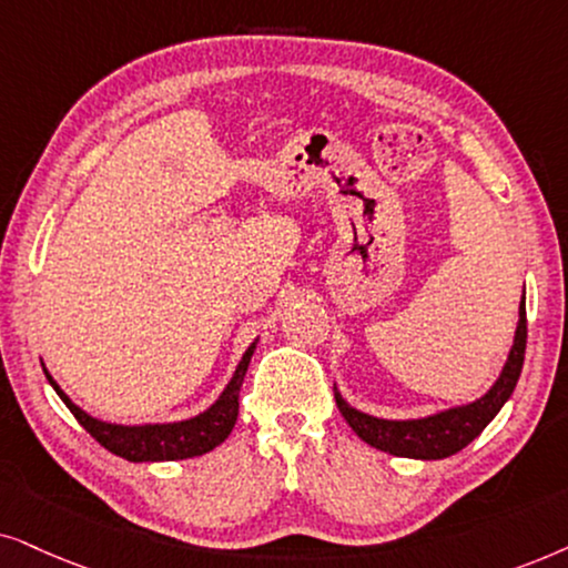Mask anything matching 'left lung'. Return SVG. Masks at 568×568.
Instances as JSON below:
<instances>
[{
    "instance_id": "left-lung-1",
    "label": "left lung",
    "mask_w": 568,
    "mask_h": 568,
    "mask_svg": "<svg viewBox=\"0 0 568 568\" xmlns=\"http://www.w3.org/2000/svg\"><path fill=\"white\" fill-rule=\"evenodd\" d=\"M525 347H527V312H525V296L519 304V322L517 332H514V345L506 358L501 374L494 387L486 395L475 399V403L449 407V410L426 415V418L413 420H387L376 418V415L355 410L347 405L343 395L335 387V403L343 413L355 434L372 447L389 452L395 457H413V459H444L457 455L465 449L480 430L496 418L506 399L511 397L514 387H517L521 363H525Z\"/></svg>"
}]
</instances>
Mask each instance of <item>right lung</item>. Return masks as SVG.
Segmentation results:
<instances>
[{
	"instance_id": "1",
	"label": "right lung",
	"mask_w": 568,
	"mask_h": 568,
	"mask_svg": "<svg viewBox=\"0 0 568 568\" xmlns=\"http://www.w3.org/2000/svg\"><path fill=\"white\" fill-rule=\"evenodd\" d=\"M256 339L241 355L236 372H233L229 387L221 392V397L207 407L205 413L194 415V418L176 420V423H145V426H121V423H105L88 415L82 407L72 403L64 395L62 387L51 379V374L43 368L47 379L62 403L70 407V413L78 418L82 428L95 438L101 447L111 455L130 459V463H171V459H189L200 457L205 452L215 449L223 444L236 426L239 418V389L244 384L248 361H252Z\"/></svg>"
}]
</instances>
